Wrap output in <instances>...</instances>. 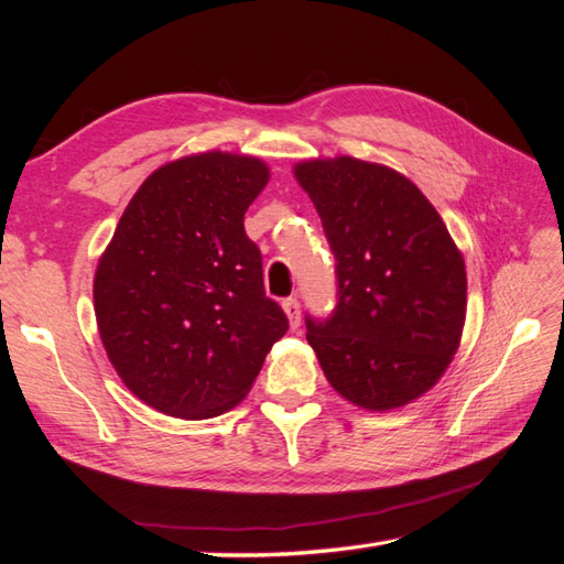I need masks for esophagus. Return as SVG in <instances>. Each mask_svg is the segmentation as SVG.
Here are the masks:
<instances>
[{"instance_id":"esophagus-1","label":"esophagus","mask_w":564,"mask_h":564,"mask_svg":"<svg viewBox=\"0 0 564 564\" xmlns=\"http://www.w3.org/2000/svg\"><path fill=\"white\" fill-rule=\"evenodd\" d=\"M283 310H285V315H289L291 327L293 329L301 327V301H297V297H285Z\"/></svg>"}]
</instances>
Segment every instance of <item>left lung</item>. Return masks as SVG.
I'll return each instance as SVG.
<instances>
[{"instance_id": "left-lung-1", "label": "left lung", "mask_w": 564, "mask_h": 564, "mask_svg": "<svg viewBox=\"0 0 564 564\" xmlns=\"http://www.w3.org/2000/svg\"><path fill=\"white\" fill-rule=\"evenodd\" d=\"M295 178L337 259V305L305 317L329 386L386 412L424 394L458 351L467 279L441 215L410 178L356 158L310 160Z\"/></svg>"}]
</instances>
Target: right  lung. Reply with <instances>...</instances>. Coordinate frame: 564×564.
Here are the masks:
<instances>
[{"mask_svg": "<svg viewBox=\"0 0 564 564\" xmlns=\"http://www.w3.org/2000/svg\"><path fill=\"white\" fill-rule=\"evenodd\" d=\"M269 182L257 158L203 152L152 172L94 275V313L116 373L145 404L210 419L245 400L289 332L263 293L245 213Z\"/></svg>", "mask_w": 564, "mask_h": 564, "instance_id": "right-lung-1", "label": "right lung"}]
</instances>
